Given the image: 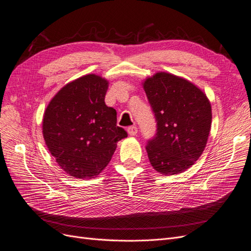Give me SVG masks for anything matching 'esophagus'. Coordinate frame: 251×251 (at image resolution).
I'll return each mask as SVG.
<instances>
[{
  "mask_svg": "<svg viewBox=\"0 0 251 251\" xmlns=\"http://www.w3.org/2000/svg\"><path fill=\"white\" fill-rule=\"evenodd\" d=\"M127 131L130 135H135L138 133V127L137 126H130L127 128Z\"/></svg>",
  "mask_w": 251,
  "mask_h": 251,
  "instance_id": "34e87169",
  "label": "esophagus"
}]
</instances>
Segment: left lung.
<instances>
[{
  "label": "left lung",
  "mask_w": 251,
  "mask_h": 251,
  "mask_svg": "<svg viewBox=\"0 0 251 251\" xmlns=\"http://www.w3.org/2000/svg\"><path fill=\"white\" fill-rule=\"evenodd\" d=\"M156 122L146 144L152 167L176 175L191 167L204 151L211 127V106L204 92L185 78L157 73L144 82Z\"/></svg>",
  "instance_id": "obj_1"
}]
</instances>
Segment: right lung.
I'll list each match as a JSON object with an SVG mask.
<instances>
[{
  "label": "right lung",
  "instance_id": "obj_1",
  "mask_svg": "<svg viewBox=\"0 0 251 251\" xmlns=\"http://www.w3.org/2000/svg\"><path fill=\"white\" fill-rule=\"evenodd\" d=\"M108 82L87 75L68 83L50 101L43 135L50 153L66 174L87 178L108 165L117 143L127 137L117 126V111L105 104Z\"/></svg>",
  "mask_w": 251,
  "mask_h": 251
}]
</instances>
